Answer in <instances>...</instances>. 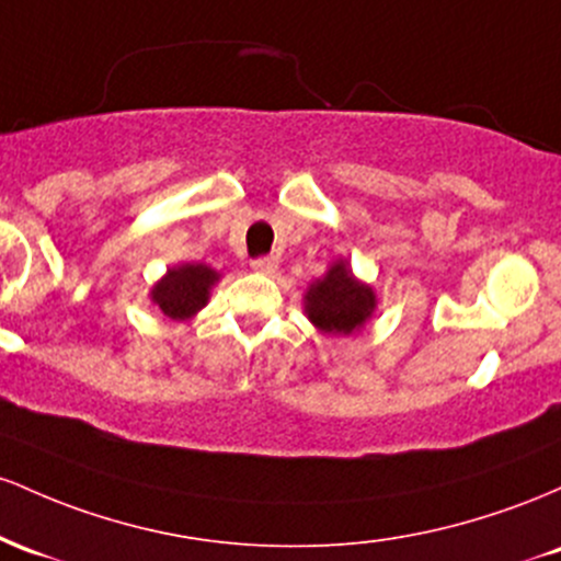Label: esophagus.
<instances>
[{"label": "esophagus", "instance_id": "34e87169", "mask_svg": "<svg viewBox=\"0 0 561 561\" xmlns=\"http://www.w3.org/2000/svg\"><path fill=\"white\" fill-rule=\"evenodd\" d=\"M251 270L262 275H273L275 270H278V260H275V256H260V260L251 262Z\"/></svg>", "mask_w": 561, "mask_h": 561}]
</instances>
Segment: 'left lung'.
Masks as SVG:
<instances>
[{"mask_svg":"<svg viewBox=\"0 0 561 561\" xmlns=\"http://www.w3.org/2000/svg\"><path fill=\"white\" fill-rule=\"evenodd\" d=\"M301 305H305L307 320L320 333L352 336L374 318L379 299H376L374 286L355 278L347 260H336L331 262L325 275L307 286Z\"/></svg>","mask_w":561,"mask_h":561,"instance_id":"left-lung-1","label":"left lung"}]
</instances>
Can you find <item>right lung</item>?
<instances>
[{
    "mask_svg": "<svg viewBox=\"0 0 561 561\" xmlns=\"http://www.w3.org/2000/svg\"><path fill=\"white\" fill-rule=\"evenodd\" d=\"M219 273L204 262H180L150 286V301L172 320H191L209 305Z\"/></svg>",
    "mask_w": 561,
    "mask_h": 561,
    "instance_id": "1",
    "label": "right lung"
}]
</instances>
